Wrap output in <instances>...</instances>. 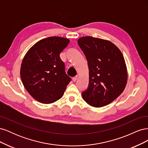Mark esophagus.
<instances>
[{
    "instance_id": "obj_1",
    "label": "esophagus",
    "mask_w": 148,
    "mask_h": 148,
    "mask_svg": "<svg viewBox=\"0 0 148 148\" xmlns=\"http://www.w3.org/2000/svg\"><path fill=\"white\" fill-rule=\"evenodd\" d=\"M77 79H78V76H76V77H74L73 78V82H76L77 80Z\"/></svg>"
}]
</instances>
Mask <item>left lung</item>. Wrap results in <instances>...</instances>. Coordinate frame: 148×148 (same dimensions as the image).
Instances as JSON below:
<instances>
[{
	"instance_id": "8db88e82",
	"label": "left lung",
	"mask_w": 148,
	"mask_h": 148,
	"mask_svg": "<svg viewBox=\"0 0 148 148\" xmlns=\"http://www.w3.org/2000/svg\"><path fill=\"white\" fill-rule=\"evenodd\" d=\"M78 44L89 67V85L82 97L89 105H108L123 91L128 75L124 57L109 41L91 36L80 38Z\"/></svg>"
}]
</instances>
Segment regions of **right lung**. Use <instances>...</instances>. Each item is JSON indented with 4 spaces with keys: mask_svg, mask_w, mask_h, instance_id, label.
Segmentation results:
<instances>
[{
    "mask_svg": "<svg viewBox=\"0 0 148 148\" xmlns=\"http://www.w3.org/2000/svg\"><path fill=\"white\" fill-rule=\"evenodd\" d=\"M69 42L66 38L49 37L40 40L26 53L21 66V78L34 99L50 104L64 95L71 79L65 73L60 53Z\"/></svg>",
    "mask_w": 148,
    "mask_h": 148,
    "instance_id": "add662e5",
    "label": "right lung"
}]
</instances>
